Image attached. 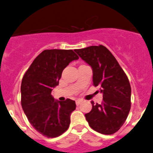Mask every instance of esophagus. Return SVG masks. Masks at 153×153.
Masks as SVG:
<instances>
[{
    "instance_id": "obj_1",
    "label": "esophagus",
    "mask_w": 153,
    "mask_h": 153,
    "mask_svg": "<svg viewBox=\"0 0 153 153\" xmlns=\"http://www.w3.org/2000/svg\"><path fill=\"white\" fill-rule=\"evenodd\" d=\"M81 102H82V100H81V99H78V100H76L75 103H76L77 105H79L81 103Z\"/></svg>"
}]
</instances>
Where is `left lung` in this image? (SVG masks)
<instances>
[{
  "label": "left lung",
  "instance_id": "8db88e82",
  "mask_svg": "<svg viewBox=\"0 0 153 153\" xmlns=\"http://www.w3.org/2000/svg\"><path fill=\"white\" fill-rule=\"evenodd\" d=\"M93 69V82L101 87L102 104L92 101V110L85 114L90 126L97 132L112 134L125 123L131 108V86L123 69L111 51L102 45L75 49Z\"/></svg>",
  "mask_w": 153,
  "mask_h": 153
}]
</instances>
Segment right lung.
I'll return each mask as SVG.
<instances>
[{
  "instance_id": "obj_1",
  "label": "right lung",
  "mask_w": 153,
  "mask_h": 153,
  "mask_svg": "<svg viewBox=\"0 0 153 153\" xmlns=\"http://www.w3.org/2000/svg\"><path fill=\"white\" fill-rule=\"evenodd\" d=\"M78 56L72 50H44L24 75L21 85V104L28 121L38 132L56 137L68 129L75 101H55L51 95L58 85L62 72Z\"/></svg>"
}]
</instances>
